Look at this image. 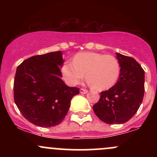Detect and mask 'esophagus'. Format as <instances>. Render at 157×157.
Wrapping results in <instances>:
<instances>
[{"label":"esophagus","mask_w":157,"mask_h":157,"mask_svg":"<svg viewBox=\"0 0 157 157\" xmlns=\"http://www.w3.org/2000/svg\"><path fill=\"white\" fill-rule=\"evenodd\" d=\"M80 92L81 93V94H86L88 92V91L86 89H81L80 90Z\"/></svg>","instance_id":"esophagus-1"}]
</instances>
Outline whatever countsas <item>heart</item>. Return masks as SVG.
Returning <instances> with one entry per match:
<instances>
[{
    "mask_svg": "<svg viewBox=\"0 0 157 157\" xmlns=\"http://www.w3.org/2000/svg\"><path fill=\"white\" fill-rule=\"evenodd\" d=\"M73 63H64L61 72L66 82L75 86L86 78L96 90L103 91L113 87L120 76V66L113 56L97 52H82L74 57Z\"/></svg>",
    "mask_w": 157,
    "mask_h": 157,
    "instance_id": "heart-1",
    "label": "heart"
}]
</instances>
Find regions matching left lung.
Wrapping results in <instances>:
<instances>
[{
	"label": "left lung",
	"instance_id": "obj_1",
	"mask_svg": "<svg viewBox=\"0 0 157 157\" xmlns=\"http://www.w3.org/2000/svg\"><path fill=\"white\" fill-rule=\"evenodd\" d=\"M120 74L116 84L100 93L93 106L97 117L107 124H122L136 113L145 92V71L134 58L116 53Z\"/></svg>",
	"mask_w": 157,
	"mask_h": 157
}]
</instances>
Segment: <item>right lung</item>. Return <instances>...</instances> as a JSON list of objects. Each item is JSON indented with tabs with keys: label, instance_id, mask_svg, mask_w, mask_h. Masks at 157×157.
I'll return each mask as SVG.
<instances>
[{
	"label": "right lung",
	"instance_id": "obj_1",
	"mask_svg": "<svg viewBox=\"0 0 157 157\" xmlns=\"http://www.w3.org/2000/svg\"><path fill=\"white\" fill-rule=\"evenodd\" d=\"M61 51L35 55L17 66L14 80L15 102L23 116L35 125L60 124L79 89L66 86L61 77Z\"/></svg>",
	"mask_w": 157,
	"mask_h": 157
}]
</instances>
